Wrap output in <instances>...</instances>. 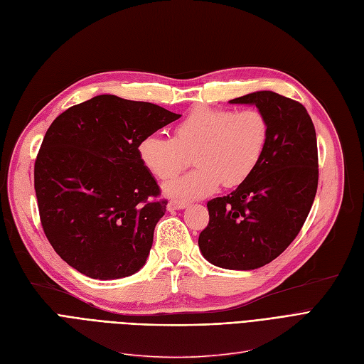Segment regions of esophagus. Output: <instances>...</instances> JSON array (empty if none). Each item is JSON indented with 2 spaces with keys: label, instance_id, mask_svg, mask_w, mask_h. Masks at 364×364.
I'll use <instances>...</instances> for the list:
<instances>
[{
  "label": "esophagus",
  "instance_id": "esophagus-1",
  "mask_svg": "<svg viewBox=\"0 0 364 364\" xmlns=\"http://www.w3.org/2000/svg\"><path fill=\"white\" fill-rule=\"evenodd\" d=\"M187 205H189V203L187 200H180V199H172L169 200V210H183L186 208Z\"/></svg>",
  "mask_w": 364,
  "mask_h": 364
}]
</instances>
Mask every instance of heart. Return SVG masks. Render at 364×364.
Segmentation results:
<instances>
[{
    "mask_svg": "<svg viewBox=\"0 0 364 364\" xmlns=\"http://www.w3.org/2000/svg\"><path fill=\"white\" fill-rule=\"evenodd\" d=\"M270 139V124L258 109L231 111L198 106L175 126L173 139L150 134L139 144L144 166L159 180H168L193 154L196 169L165 183L169 196L195 199L245 183L257 169Z\"/></svg>",
    "mask_w": 364,
    "mask_h": 364,
    "instance_id": "obj_1",
    "label": "heart"
}]
</instances>
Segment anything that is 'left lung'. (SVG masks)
<instances>
[{
	"instance_id": "obj_1",
	"label": "left lung",
	"mask_w": 364,
	"mask_h": 364,
	"mask_svg": "<svg viewBox=\"0 0 364 364\" xmlns=\"http://www.w3.org/2000/svg\"><path fill=\"white\" fill-rule=\"evenodd\" d=\"M230 103L257 106L270 124V139L245 183L208 200L210 222L198 245L210 264L247 272L276 259L307 219L318 187L316 133L306 107L274 91Z\"/></svg>"
}]
</instances>
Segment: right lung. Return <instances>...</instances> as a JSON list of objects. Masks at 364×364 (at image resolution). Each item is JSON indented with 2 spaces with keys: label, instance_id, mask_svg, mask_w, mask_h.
I'll use <instances>...</instances> for the list:
<instances>
[{
  "label": "right lung",
  "instance_id": "1",
  "mask_svg": "<svg viewBox=\"0 0 364 364\" xmlns=\"http://www.w3.org/2000/svg\"><path fill=\"white\" fill-rule=\"evenodd\" d=\"M181 115L100 94L58 115L34 165L43 231L60 258L91 279L132 276L146 262L168 200L139 144Z\"/></svg>",
  "mask_w": 364,
  "mask_h": 364
}]
</instances>
